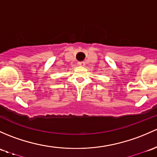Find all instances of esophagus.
<instances>
[{"mask_svg":"<svg viewBox=\"0 0 157 157\" xmlns=\"http://www.w3.org/2000/svg\"><path fill=\"white\" fill-rule=\"evenodd\" d=\"M78 65L80 66H84V65H85V62H79Z\"/></svg>","mask_w":157,"mask_h":157,"instance_id":"34e87169","label":"esophagus"}]
</instances>
